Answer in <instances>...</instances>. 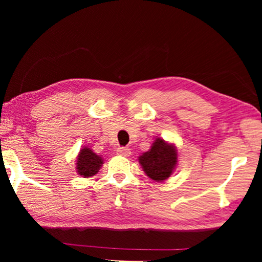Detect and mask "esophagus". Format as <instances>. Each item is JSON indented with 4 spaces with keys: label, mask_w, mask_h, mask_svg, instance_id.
Segmentation results:
<instances>
[{
    "label": "esophagus",
    "mask_w": 262,
    "mask_h": 262,
    "mask_svg": "<svg viewBox=\"0 0 262 262\" xmlns=\"http://www.w3.org/2000/svg\"><path fill=\"white\" fill-rule=\"evenodd\" d=\"M118 155H120V156H123V157H127L129 156L130 155V149H128L126 147H119L118 150H117Z\"/></svg>",
    "instance_id": "34e87169"
}]
</instances>
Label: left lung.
Instances as JSON below:
<instances>
[{
	"label": "left lung",
	"mask_w": 262,
	"mask_h": 262,
	"mask_svg": "<svg viewBox=\"0 0 262 262\" xmlns=\"http://www.w3.org/2000/svg\"><path fill=\"white\" fill-rule=\"evenodd\" d=\"M139 162L149 178L155 181L166 180L176 168L178 156L173 144H168L162 139L152 143L151 149L139 157Z\"/></svg>",
	"instance_id": "1"
}]
</instances>
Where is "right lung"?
Wrapping results in <instances>:
<instances>
[{
    "label": "right lung",
    "instance_id": "1",
    "mask_svg": "<svg viewBox=\"0 0 262 262\" xmlns=\"http://www.w3.org/2000/svg\"><path fill=\"white\" fill-rule=\"evenodd\" d=\"M101 164H103V158L99 155H96L90 148H83L77 156V173L83 178H89L100 170Z\"/></svg>",
    "mask_w": 262,
    "mask_h": 262
}]
</instances>
